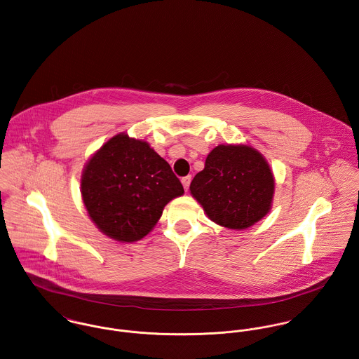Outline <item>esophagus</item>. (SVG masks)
Wrapping results in <instances>:
<instances>
[{
  "instance_id": "1",
  "label": "esophagus",
  "mask_w": 359,
  "mask_h": 359,
  "mask_svg": "<svg viewBox=\"0 0 359 359\" xmlns=\"http://www.w3.org/2000/svg\"><path fill=\"white\" fill-rule=\"evenodd\" d=\"M190 183H191V176H186L182 179V184L184 187L186 191H189V187H190Z\"/></svg>"
}]
</instances>
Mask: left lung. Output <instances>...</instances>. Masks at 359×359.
<instances>
[{"label": "left lung", "mask_w": 359, "mask_h": 359, "mask_svg": "<svg viewBox=\"0 0 359 359\" xmlns=\"http://www.w3.org/2000/svg\"><path fill=\"white\" fill-rule=\"evenodd\" d=\"M275 184L269 163L257 149L248 143H229L208 154L190 193L213 222L242 231L271 212Z\"/></svg>", "instance_id": "8db88e82"}]
</instances>
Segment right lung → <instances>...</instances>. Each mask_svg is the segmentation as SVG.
Instances as JSON below:
<instances>
[{"label": "right lung", "instance_id": "add662e5", "mask_svg": "<svg viewBox=\"0 0 359 359\" xmlns=\"http://www.w3.org/2000/svg\"><path fill=\"white\" fill-rule=\"evenodd\" d=\"M81 194L90 220L104 235L133 243L153 231L166 205L184 190L149 142L120 133L84 164Z\"/></svg>", "mask_w": 359, "mask_h": 359}]
</instances>
